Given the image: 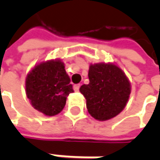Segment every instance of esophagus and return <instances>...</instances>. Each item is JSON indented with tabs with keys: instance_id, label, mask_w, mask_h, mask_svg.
Here are the masks:
<instances>
[{
	"instance_id": "obj_1",
	"label": "esophagus",
	"mask_w": 160,
	"mask_h": 160,
	"mask_svg": "<svg viewBox=\"0 0 160 160\" xmlns=\"http://www.w3.org/2000/svg\"><path fill=\"white\" fill-rule=\"evenodd\" d=\"M79 88H80V84H76V85H74V90H75V92H78V91H79Z\"/></svg>"
}]
</instances>
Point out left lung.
Returning a JSON list of instances; mask_svg holds the SVG:
<instances>
[{
	"label": "left lung",
	"mask_w": 160,
	"mask_h": 160,
	"mask_svg": "<svg viewBox=\"0 0 160 160\" xmlns=\"http://www.w3.org/2000/svg\"><path fill=\"white\" fill-rule=\"evenodd\" d=\"M90 83L80 87L89 114L99 121L118 116L125 108L131 93V83L125 72L113 63L91 64Z\"/></svg>",
	"instance_id": "8db88e82"
}]
</instances>
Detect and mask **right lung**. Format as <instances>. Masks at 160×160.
<instances>
[{
	"label": "right lung",
	"mask_w": 160,
	"mask_h": 160,
	"mask_svg": "<svg viewBox=\"0 0 160 160\" xmlns=\"http://www.w3.org/2000/svg\"><path fill=\"white\" fill-rule=\"evenodd\" d=\"M74 90L61 59L35 65L26 78V93L34 109L52 117L62 111Z\"/></svg>",
	"instance_id": "obj_1"
}]
</instances>
